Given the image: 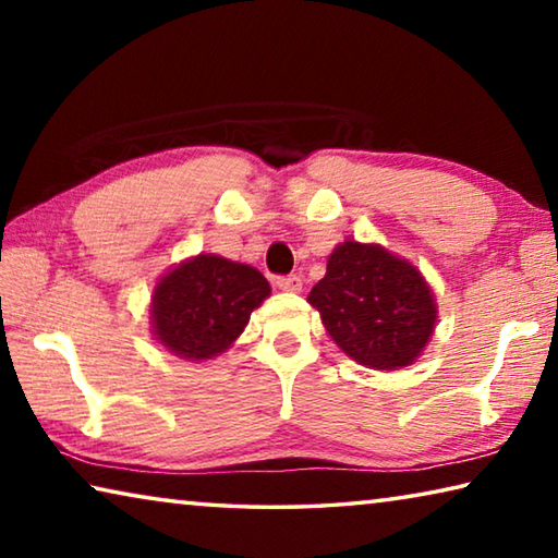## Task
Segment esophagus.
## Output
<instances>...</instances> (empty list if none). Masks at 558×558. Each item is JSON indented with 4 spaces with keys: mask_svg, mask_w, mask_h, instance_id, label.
Segmentation results:
<instances>
[{
    "mask_svg": "<svg viewBox=\"0 0 558 558\" xmlns=\"http://www.w3.org/2000/svg\"><path fill=\"white\" fill-rule=\"evenodd\" d=\"M276 286L286 292H300L302 290V278L300 276H280Z\"/></svg>",
    "mask_w": 558,
    "mask_h": 558,
    "instance_id": "esophagus-1",
    "label": "esophagus"
}]
</instances>
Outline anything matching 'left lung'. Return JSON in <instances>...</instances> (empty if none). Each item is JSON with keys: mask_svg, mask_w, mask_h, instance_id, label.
<instances>
[{"mask_svg": "<svg viewBox=\"0 0 558 558\" xmlns=\"http://www.w3.org/2000/svg\"><path fill=\"white\" fill-rule=\"evenodd\" d=\"M307 300L337 347L372 369L409 366L436 327L428 282L381 245H337Z\"/></svg>", "mask_w": 558, "mask_h": 558, "instance_id": "8db88e82", "label": "left lung"}]
</instances>
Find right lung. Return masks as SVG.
Instances as JSON below:
<instances>
[{"label":"right lung","instance_id":"obj_1","mask_svg":"<svg viewBox=\"0 0 558 558\" xmlns=\"http://www.w3.org/2000/svg\"><path fill=\"white\" fill-rule=\"evenodd\" d=\"M270 295L256 268L221 256H196L159 280L153 298L155 335L182 359L221 354Z\"/></svg>","mask_w":558,"mask_h":558}]
</instances>
